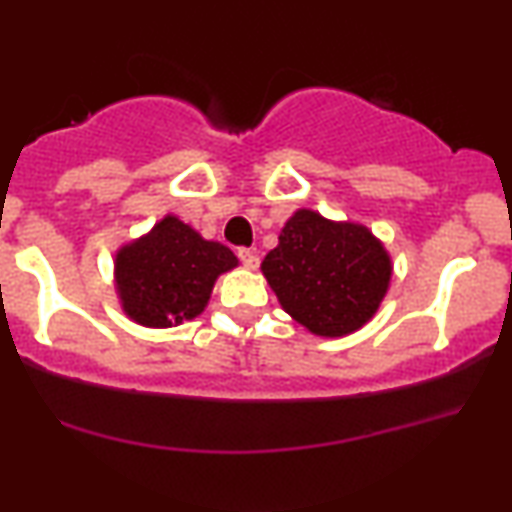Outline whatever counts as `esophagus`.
I'll return each instance as SVG.
<instances>
[{"label":"esophagus","mask_w":512,"mask_h":512,"mask_svg":"<svg viewBox=\"0 0 512 512\" xmlns=\"http://www.w3.org/2000/svg\"><path fill=\"white\" fill-rule=\"evenodd\" d=\"M238 257H240V262H243L245 269H257V264H260V257H257V252L250 250V248H240Z\"/></svg>","instance_id":"34e87169"}]
</instances>
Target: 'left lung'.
Returning a JSON list of instances; mask_svg holds the SVG:
<instances>
[{"label":"left lung","mask_w":512,"mask_h":512,"mask_svg":"<svg viewBox=\"0 0 512 512\" xmlns=\"http://www.w3.org/2000/svg\"><path fill=\"white\" fill-rule=\"evenodd\" d=\"M262 274L295 322L315 336L338 338L377 315L393 264L367 226L298 209L264 257Z\"/></svg>","instance_id":"1"}]
</instances>
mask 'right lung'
<instances>
[{
  "label": "right lung",
  "instance_id": "1",
  "mask_svg": "<svg viewBox=\"0 0 512 512\" xmlns=\"http://www.w3.org/2000/svg\"><path fill=\"white\" fill-rule=\"evenodd\" d=\"M238 267V257L166 214L145 236L121 245L114 286L121 310L147 329H169L205 312L214 283Z\"/></svg>",
  "mask_w": 512,
  "mask_h": 512
}]
</instances>
